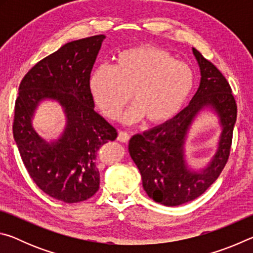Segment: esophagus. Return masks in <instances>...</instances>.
I'll list each match as a JSON object with an SVG mask.
<instances>
[{"instance_id":"1","label":"esophagus","mask_w":253,"mask_h":253,"mask_svg":"<svg viewBox=\"0 0 253 253\" xmlns=\"http://www.w3.org/2000/svg\"><path fill=\"white\" fill-rule=\"evenodd\" d=\"M129 138H130V136H129V134H128V132H126V131H119L118 137H117V139L119 140V142L128 143V140H129Z\"/></svg>"}]
</instances>
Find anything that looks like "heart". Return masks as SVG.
I'll return each mask as SVG.
<instances>
[{"label":"heart","instance_id":"b5f03b06","mask_svg":"<svg viewBox=\"0 0 253 253\" xmlns=\"http://www.w3.org/2000/svg\"><path fill=\"white\" fill-rule=\"evenodd\" d=\"M194 84L193 71L168 51L143 45L119 52L111 67L96 68L89 78V91L101 113L116 119L131 97L136 102L123 116L132 124L146 117L164 123L176 115Z\"/></svg>","mask_w":253,"mask_h":253}]
</instances>
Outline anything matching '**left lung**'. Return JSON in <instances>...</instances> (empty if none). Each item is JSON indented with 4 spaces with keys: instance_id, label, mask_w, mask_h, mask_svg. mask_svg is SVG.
<instances>
[{
    "instance_id": "1",
    "label": "left lung",
    "mask_w": 253,
    "mask_h": 253,
    "mask_svg": "<svg viewBox=\"0 0 253 253\" xmlns=\"http://www.w3.org/2000/svg\"><path fill=\"white\" fill-rule=\"evenodd\" d=\"M192 51L199 63L201 81L190 104L166 123L134 135L128 145L145 192L166 207L193 201L215 182L228 162L237 121V104L225 77L198 50ZM205 108L218 115L222 131L217 153L207 168L193 171L187 166L183 145L195 117Z\"/></svg>"
}]
</instances>
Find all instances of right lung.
<instances>
[{
  "instance_id": "1",
  "label": "right lung",
  "mask_w": 253,
  "mask_h": 253,
  "mask_svg": "<svg viewBox=\"0 0 253 253\" xmlns=\"http://www.w3.org/2000/svg\"><path fill=\"white\" fill-rule=\"evenodd\" d=\"M104 34L68 42L24 76L15 100L13 136L30 176L45 194L66 203L83 202L99 188L97 152L117 130L95 111L89 78ZM55 100L67 123L49 143L34 130L32 118L43 100Z\"/></svg>"
}]
</instances>
